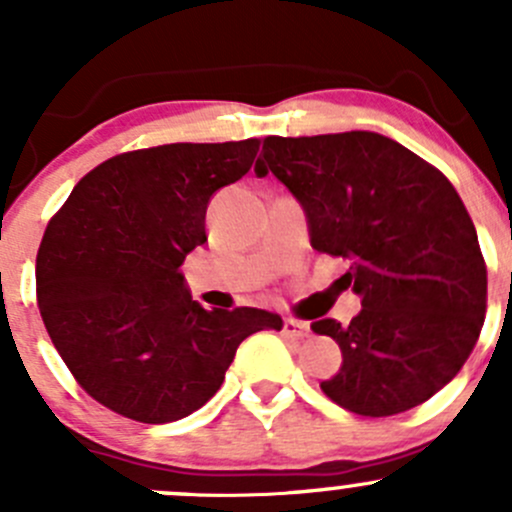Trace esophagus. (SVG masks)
<instances>
[{"label":"esophagus","mask_w":512,"mask_h":512,"mask_svg":"<svg viewBox=\"0 0 512 512\" xmlns=\"http://www.w3.org/2000/svg\"><path fill=\"white\" fill-rule=\"evenodd\" d=\"M309 334V324L307 322H299V319H285L282 324V337L287 339H302Z\"/></svg>","instance_id":"34e87169"}]
</instances>
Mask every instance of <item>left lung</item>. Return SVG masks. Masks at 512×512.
Wrapping results in <instances>:
<instances>
[{"mask_svg":"<svg viewBox=\"0 0 512 512\" xmlns=\"http://www.w3.org/2000/svg\"><path fill=\"white\" fill-rule=\"evenodd\" d=\"M255 173H272L307 215L317 252L349 262L361 297L347 327L312 329L342 349L322 391L359 416L431 399L478 342L488 275L476 227L446 175L381 133L267 136Z\"/></svg>","mask_w":512,"mask_h":512,"instance_id":"1","label":"left lung"}]
</instances>
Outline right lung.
Listing matches in <instances>:
<instances>
[{
	"mask_svg": "<svg viewBox=\"0 0 512 512\" xmlns=\"http://www.w3.org/2000/svg\"><path fill=\"white\" fill-rule=\"evenodd\" d=\"M260 138L170 143L108 158L71 190L36 255V299L56 352L98 404L170 423L208 404L237 347L282 317L205 309L185 255L208 242L205 210L255 163Z\"/></svg>",
	"mask_w": 512,
	"mask_h": 512,
	"instance_id": "obj_1",
	"label": "right lung"
}]
</instances>
